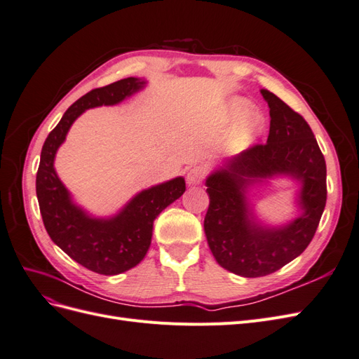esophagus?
Wrapping results in <instances>:
<instances>
[{
    "label": "esophagus",
    "instance_id": "esophagus-1",
    "mask_svg": "<svg viewBox=\"0 0 359 359\" xmlns=\"http://www.w3.org/2000/svg\"><path fill=\"white\" fill-rule=\"evenodd\" d=\"M205 177H206V170L202 166H193L187 170V182L191 184V186L202 184Z\"/></svg>",
    "mask_w": 359,
    "mask_h": 359
}]
</instances>
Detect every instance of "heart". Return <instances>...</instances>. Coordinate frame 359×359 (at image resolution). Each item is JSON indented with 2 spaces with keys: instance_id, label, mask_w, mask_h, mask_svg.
Returning <instances> with one entry per match:
<instances>
[{
  "instance_id": "1",
  "label": "heart",
  "mask_w": 359,
  "mask_h": 359,
  "mask_svg": "<svg viewBox=\"0 0 359 359\" xmlns=\"http://www.w3.org/2000/svg\"><path fill=\"white\" fill-rule=\"evenodd\" d=\"M247 107V103L244 102H235L229 106V112H227V118H231L236 114H240L241 111H244ZM262 124L264 119L260 116V114L257 112H248L245 114L238 124L235 126L233 132H232V137H231V144L233 148H241L244 145H247L250 140H252L256 135L260 133L262 130Z\"/></svg>"
}]
</instances>
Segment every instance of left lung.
<instances>
[{
	"label": "left lung",
	"mask_w": 359,
	"mask_h": 359,
	"mask_svg": "<svg viewBox=\"0 0 359 359\" xmlns=\"http://www.w3.org/2000/svg\"><path fill=\"white\" fill-rule=\"evenodd\" d=\"M266 144H257L224 163L206 178L210 206L203 229L217 262L248 278L276 273L298 257L313 240L327 203V165L310 126L298 112L266 90ZM289 175L303 186L304 212L281 228H264L248 210L245 190L256 180Z\"/></svg>",
	"instance_id": "obj_1"
}]
</instances>
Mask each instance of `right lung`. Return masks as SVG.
<instances>
[{"label": "right lung", "instance_id": "1", "mask_svg": "<svg viewBox=\"0 0 359 359\" xmlns=\"http://www.w3.org/2000/svg\"><path fill=\"white\" fill-rule=\"evenodd\" d=\"M145 81L127 78L95 88L74 102L52 130L41 148L36 191L43 223L50 240L73 260L103 276H116L136 266L148 252L157 215L182 196V177L140 191L111 219H95L74 205L60 181L53 160L69 128L83 111L116 104L144 88Z\"/></svg>", "mask_w": 359, "mask_h": 359}]
</instances>
